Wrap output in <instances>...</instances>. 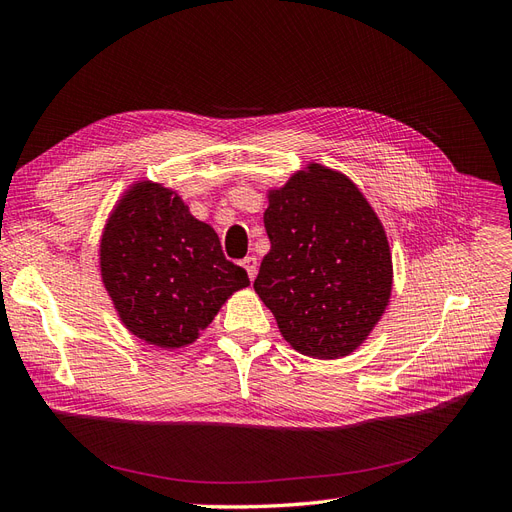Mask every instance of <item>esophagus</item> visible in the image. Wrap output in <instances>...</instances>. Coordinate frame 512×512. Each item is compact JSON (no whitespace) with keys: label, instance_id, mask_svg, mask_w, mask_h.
Masks as SVG:
<instances>
[{"label":"esophagus","instance_id":"obj_1","mask_svg":"<svg viewBox=\"0 0 512 512\" xmlns=\"http://www.w3.org/2000/svg\"><path fill=\"white\" fill-rule=\"evenodd\" d=\"M241 265H243V269L247 271V275H250V280H254L256 271H258V260H256V256H245V258L241 260Z\"/></svg>","mask_w":512,"mask_h":512}]
</instances>
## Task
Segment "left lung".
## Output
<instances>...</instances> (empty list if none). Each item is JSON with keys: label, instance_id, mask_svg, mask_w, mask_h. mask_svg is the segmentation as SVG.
I'll list each match as a JSON object with an SVG mask.
<instances>
[{"label": "left lung", "instance_id": "1", "mask_svg": "<svg viewBox=\"0 0 512 512\" xmlns=\"http://www.w3.org/2000/svg\"><path fill=\"white\" fill-rule=\"evenodd\" d=\"M271 241L254 290L286 342L314 359L359 348L389 305L393 262L378 215L342 173L307 164L269 190Z\"/></svg>", "mask_w": 512, "mask_h": 512}]
</instances>
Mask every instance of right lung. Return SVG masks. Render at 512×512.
Masks as SVG:
<instances>
[{
	"mask_svg": "<svg viewBox=\"0 0 512 512\" xmlns=\"http://www.w3.org/2000/svg\"><path fill=\"white\" fill-rule=\"evenodd\" d=\"M100 271L126 329L158 348L196 342L232 292L250 286L220 237L177 192L138 181L121 196L100 241Z\"/></svg>",
	"mask_w": 512,
	"mask_h": 512,
	"instance_id": "add662e5",
	"label": "right lung"
}]
</instances>
